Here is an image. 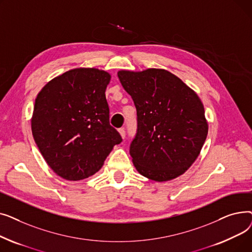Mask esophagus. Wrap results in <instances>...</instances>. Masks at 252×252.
Returning a JSON list of instances; mask_svg holds the SVG:
<instances>
[{
	"label": "esophagus",
	"mask_w": 252,
	"mask_h": 252,
	"mask_svg": "<svg viewBox=\"0 0 252 252\" xmlns=\"http://www.w3.org/2000/svg\"><path fill=\"white\" fill-rule=\"evenodd\" d=\"M118 133H119V135L122 136V138H123V139L126 137V130H125V128H124V127L119 128V129H118Z\"/></svg>",
	"instance_id": "1"
}]
</instances>
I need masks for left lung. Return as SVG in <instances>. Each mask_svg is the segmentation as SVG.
Listing matches in <instances>:
<instances>
[{"label": "left lung", "mask_w": 252, "mask_h": 252, "mask_svg": "<svg viewBox=\"0 0 252 252\" xmlns=\"http://www.w3.org/2000/svg\"><path fill=\"white\" fill-rule=\"evenodd\" d=\"M117 75L137 108L138 131L129 154L138 173L155 182L180 177L199 156L207 137L200 98L165 69L119 70Z\"/></svg>", "instance_id": "left-lung-1"}]
</instances>
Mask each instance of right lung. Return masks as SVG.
<instances>
[{
    "instance_id": "right-lung-1",
    "label": "right lung",
    "mask_w": 252,
    "mask_h": 252,
    "mask_svg": "<svg viewBox=\"0 0 252 252\" xmlns=\"http://www.w3.org/2000/svg\"><path fill=\"white\" fill-rule=\"evenodd\" d=\"M111 74L78 67L52 78L38 92L32 116L36 146L54 173L82 181L100 170L123 140L109 125L105 91Z\"/></svg>"
}]
</instances>
